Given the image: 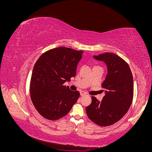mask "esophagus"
<instances>
[{
    "mask_svg": "<svg viewBox=\"0 0 152 152\" xmlns=\"http://www.w3.org/2000/svg\"><path fill=\"white\" fill-rule=\"evenodd\" d=\"M86 94V93H85L84 91H80V95L81 96H84Z\"/></svg>",
    "mask_w": 152,
    "mask_h": 152,
    "instance_id": "esophagus-1",
    "label": "esophagus"
}]
</instances>
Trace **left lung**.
<instances>
[{
    "label": "left lung",
    "instance_id": "1",
    "mask_svg": "<svg viewBox=\"0 0 152 152\" xmlns=\"http://www.w3.org/2000/svg\"><path fill=\"white\" fill-rule=\"evenodd\" d=\"M94 58L107 66V75L102 85L105 95L102 102L93 96L86 110L90 120L106 127L120 121L129 109L134 94L133 77L127 63L118 55L105 53Z\"/></svg>",
    "mask_w": 152,
    "mask_h": 152
}]
</instances>
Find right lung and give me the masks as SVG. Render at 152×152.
<instances>
[{"label":"right lung","instance_id":"add662e5","mask_svg":"<svg viewBox=\"0 0 152 152\" xmlns=\"http://www.w3.org/2000/svg\"><path fill=\"white\" fill-rule=\"evenodd\" d=\"M83 50L59 47L43 53L32 72L30 93L31 102L45 118L56 121L70 111L80 96L78 91L64 86L75 76Z\"/></svg>","mask_w":152,"mask_h":152}]
</instances>
